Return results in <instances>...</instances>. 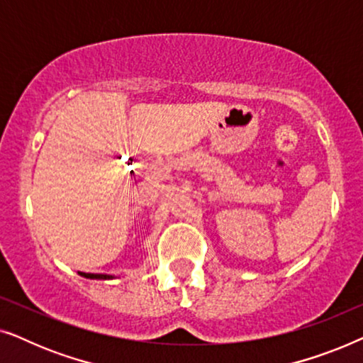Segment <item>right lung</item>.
<instances>
[{
	"instance_id": "add662e5",
	"label": "right lung",
	"mask_w": 363,
	"mask_h": 363,
	"mask_svg": "<svg viewBox=\"0 0 363 363\" xmlns=\"http://www.w3.org/2000/svg\"><path fill=\"white\" fill-rule=\"evenodd\" d=\"M81 276L89 277V279H111V277H112V276H107V274H86V272H81Z\"/></svg>"
}]
</instances>
